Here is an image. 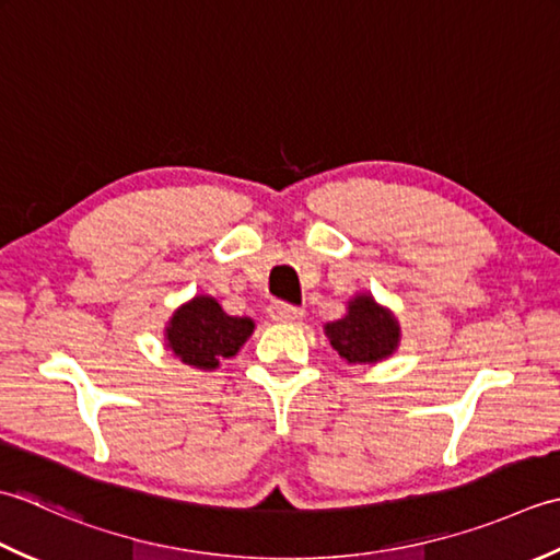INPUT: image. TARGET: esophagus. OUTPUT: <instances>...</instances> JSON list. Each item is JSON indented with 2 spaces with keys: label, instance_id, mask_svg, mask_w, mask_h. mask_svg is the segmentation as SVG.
<instances>
[{
  "label": "esophagus",
  "instance_id": "esophagus-1",
  "mask_svg": "<svg viewBox=\"0 0 560 560\" xmlns=\"http://www.w3.org/2000/svg\"><path fill=\"white\" fill-rule=\"evenodd\" d=\"M268 314L272 322H278V324H294L302 318V310H296V306H290V304H282V302L270 304Z\"/></svg>",
  "mask_w": 560,
  "mask_h": 560
}]
</instances>
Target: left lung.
I'll return each instance as SVG.
<instances>
[{"label":"left lung","instance_id":"8db88e82","mask_svg":"<svg viewBox=\"0 0 560 560\" xmlns=\"http://www.w3.org/2000/svg\"><path fill=\"white\" fill-rule=\"evenodd\" d=\"M324 334L340 360L348 364H376L389 360L401 346V326L389 306L374 300L370 292L350 296L346 314L328 322Z\"/></svg>","mask_w":560,"mask_h":560}]
</instances>
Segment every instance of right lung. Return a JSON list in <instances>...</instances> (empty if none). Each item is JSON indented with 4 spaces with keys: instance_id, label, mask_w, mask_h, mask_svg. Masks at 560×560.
Listing matches in <instances>:
<instances>
[{
    "instance_id": "obj_1",
    "label": "right lung",
    "mask_w": 560,
    "mask_h": 560,
    "mask_svg": "<svg viewBox=\"0 0 560 560\" xmlns=\"http://www.w3.org/2000/svg\"><path fill=\"white\" fill-rule=\"evenodd\" d=\"M254 328L250 316H230L212 294H196L171 314L164 348L192 370L214 372L242 350Z\"/></svg>"
}]
</instances>
